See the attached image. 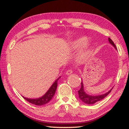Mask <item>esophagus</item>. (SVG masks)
<instances>
[{"mask_svg":"<svg viewBox=\"0 0 129 129\" xmlns=\"http://www.w3.org/2000/svg\"><path fill=\"white\" fill-rule=\"evenodd\" d=\"M72 73H73L72 70H71V69L68 70V71L66 72V75H71V74Z\"/></svg>","mask_w":129,"mask_h":129,"instance_id":"1","label":"esophagus"}]
</instances>
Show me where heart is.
<instances>
[{"instance_id": "heart-1", "label": "heart", "mask_w": 129, "mask_h": 129, "mask_svg": "<svg viewBox=\"0 0 129 129\" xmlns=\"http://www.w3.org/2000/svg\"><path fill=\"white\" fill-rule=\"evenodd\" d=\"M89 38L87 36H81L70 42L68 45L69 50L72 51H76L79 49H83L78 54V58L80 60H86L90 54L92 49L93 45L91 44L88 43Z\"/></svg>"}]
</instances>
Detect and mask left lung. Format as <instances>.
Instances as JSON below:
<instances>
[{
    "label": "left lung",
    "mask_w": 129,
    "mask_h": 129,
    "mask_svg": "<svg viewBox=\"0 0 129 129\" xmlns=\"http://www.w3.org/2000/svg\"><path fill=\"white\" fill-rule=\"evenodd\" d=\"M108 40L110 44L112 45L114 47V48L117 50L115 45L114 44V43H113V41L112 40V39L109 38ZM113 88L111 89L110 90L108 91V92H106V93L102 94L90 95V94H89L88 93H86L85 91L84 84H83V81H82L81 88L80 90L78 91V97H79V99L82 102H84V104H88V105L94 104L96 103V102L101 101V100H102V99H105V98L106 96L110 93V91H112Z\"/></svg>",
    "instance_id": "obj_1"
}]
</instances>
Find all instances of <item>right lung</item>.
<instances>
[{
    "mask_svg": "<svg viewBox=\"0 0 129 129\" xmlns=\"http://www.w3.org/2000/svg\"><path fill=\"white\" fill-rule=\"evenodd\" d=\"M60 78L61 77L60 76L58 78H57L56 80L53 82V84L50 87L47 92L43 96H41V97L39 98H36V99H29V98L25 97L24 96H23V97L24 99H25V100H27V101L31 103L32 104H34L35 105L38 106L44 105L48 103L53 99V96L56 92L57 86V82Z\"/></svg>",
    "mask_w": 129,
    "mask_h": 129,
    "instance_id": "right-lung-1",
    "label": "right lung"
}]
</instances>
